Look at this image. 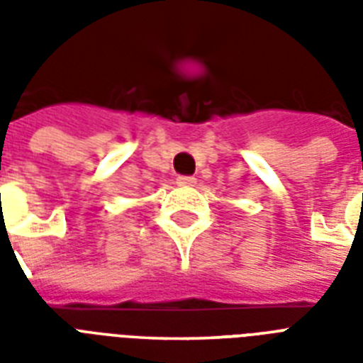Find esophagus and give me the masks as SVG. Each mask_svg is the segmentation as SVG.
Listing matches in <instances>:
<instances>
[{"label": "esophagus", "mask_w": 363, "mask_h": 363, "mask_svg": "<svg viewBox=\"0 0 363 363\" xmlns=\"http://www.w3.org/2000/svg\"><path fill=\"white\" fill-rule=\"evenodd\" d=\"M177 182H179L181 186H194V184H196V179H194V177H179Z\"/></svg>", "instance_id": "34e87169"}]
</instances>
